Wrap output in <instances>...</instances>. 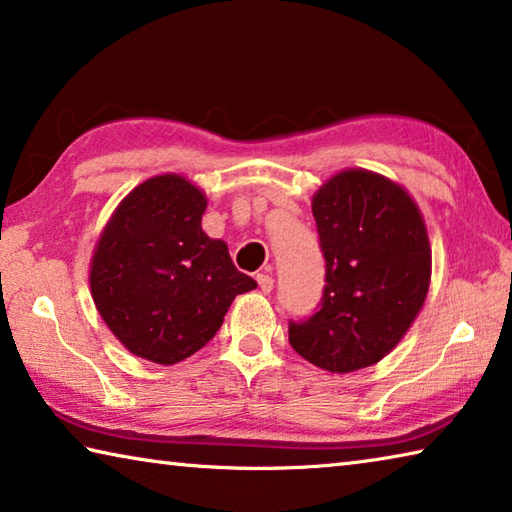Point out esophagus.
I'll use <instances>...</instances> for the list:
<instances>
[{
    "label": "esophagus",
    "instance_id": "esophagus-1",
    "mask_svg": "<svg viewBox=\"0 0 512 512\" xmlns=\"http://www.w3.org/2000/svg\"><path fill=\"white\" fill-rule=\"evenodd\" d=\"M257 284H259V289H262L264 293H271V289H273V277L266 275V273H259V275H257Z\"/></svg>",
    "mask_w": 512,
    "mask_h": 512
}]
</instances>
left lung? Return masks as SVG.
Here are the masks:
<instances>
[{"mask_svg":"<svg viewBox=\"0 0 512 512\" xmlns=\"http://www.w3.org/2000/svg\"><path fill=\"white\" fill-rule=\"evenodd\" d=\"M325 255L323 302L289 323L302 359L336 375L384 359L427 300L431 246L418 203L366 169L334 173L311 198Z\"/></svg>","mask_w":512,"mask_h":512,"instance_id":"8db88e82","label":"left lung"}]
</instances>
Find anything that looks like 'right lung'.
<instances>
[{
	"instance_id": "1",
	"label": "right lung",
	"mask_w": 512,
	"mask_h": 512,
	"mask_svg": "<svg viewBox=\"0 0 512 512\" xmlns=\"http://www.w3.org/2000/svg\"><path fill=\"white\" fill-rule=\"evenodd\" d=\"M207 196L192 180L162 173L137 185L101 230L90 262L97 311L124 348L173 366L219 332L239 293L257 287L228 246L207 237Z\"/></svg>"
}]
</instances>
